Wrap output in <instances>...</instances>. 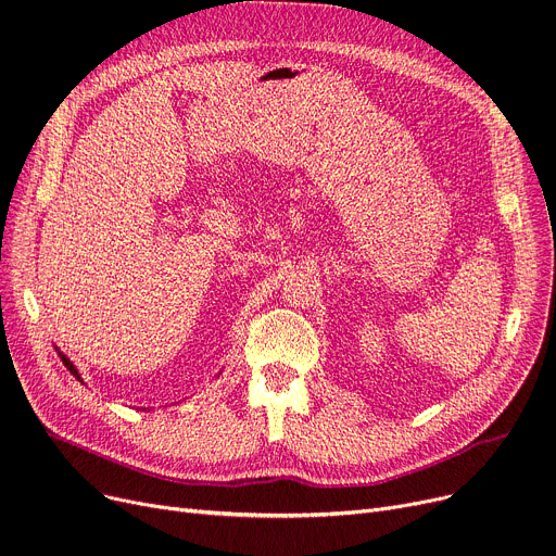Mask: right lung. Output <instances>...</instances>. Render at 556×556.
Masks as SVG:
<instances>
[{
    "mask_svg": "<svg viewBox=\"0 0 556 556\" xmlns=\"http://www.w3.org/2000/svg\"><path fill=\"white\" fill-rule=\"evenodd\" d=\"M58 355H60V359H62V364L68 368V374L73 376V378H76V380H80V374H78V368L76 366H73V362L66 357V355H62L60 351H58ZM83 382V380H80Z\"/></svg>",
    "mask_w": 556,
    "mask_h": 556,
    "instance_id": "add662e5",
    "label": "right lung"
}]
</instances>
